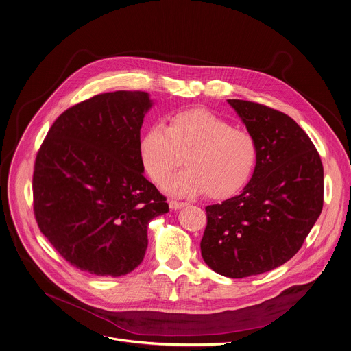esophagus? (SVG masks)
Returning a JSON list of instances; mask_svg holds the SVG:
<instances>
[{"instance_id":"34e87169","label":"esophagus","mask_w":351,"mask_h":351,"mask_svg":"<svg viewBox=\"0 0 351 351\" xmlns=\"http://www.w3.org/2000/svg\"><path fill=\"white\" fill-rule=\"evenodd\" d=\"M187 203H184V202H176V200H171L169 202V208L171 210H179V208H182V207H184Z\"/></svg>"}]
</instances>
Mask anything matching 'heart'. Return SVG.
Listing matches in <instances>:
<instances>
[{
    "instance_id": "obj_1",
    "label": "heart",
    "mask_w": 351,
    "mask_h": 351,
    "mask_svg": "<svg viewBox=\"0 0 351 351\" xmlns=\"http://www.w3.org/2000/svg\"><path fill=\"white\" fill-rule=\"evenodd\" d=\"M183 157L187 169L164 184L165 193L226 199L249 180L257 145L247 130L233 128L210 110L190 109L171 117L168 128L151 126L140 141L141 165L156 184L165 182Z\"/></svg>"
}]
</instances>
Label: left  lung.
<instances>
[{"label": "left lung", "mask_w": 351, "mask_h": 351, "mask_svg": "<svg viewBox=\"0 0 351 351\" xmlns=\"http://www.w3.org/2000/svg\"><path fill=\"white\" fill-rule=\"evenodd\" d=\"M228 102L254 137L256 167L239 194L206 207L200 252L214 272L242 278L299 252L323 208V165L292 118L256 102Z\"/></svg>", "instance_id": "1"}]
</instances>
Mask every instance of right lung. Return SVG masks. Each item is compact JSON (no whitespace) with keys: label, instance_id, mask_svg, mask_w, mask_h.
<instances>
[{"label":"right lung","instance_id":"obj_1","mask_svg":"<svg viewBox=\"0 0 351 351\" xmlns=\"http://www.w3.org/2000/svg\"><path fill=\"white\" fill-rule=\"evenodd\" d=\"M154 99L144 91L95 95L53 122L34 172L40 232L71 265L94 276L136 269L148 225L169 211L144 178L140 129Z\"/></svg>","mask_w":351,"mask_h":351}]
</instances>
